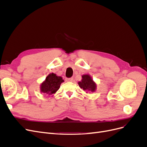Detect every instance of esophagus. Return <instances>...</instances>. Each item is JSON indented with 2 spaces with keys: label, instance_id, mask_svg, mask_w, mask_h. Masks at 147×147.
<instances>
[{
  "label": "esophagus",
  "instance_id": "esophagus-1",
  "mask_svg": "<svg viewBox=\"0 0 147 147\" xmlns=\"http://www.w3.org/2000/svg\"><path fill=\"white\" fill-rule=\"evenodd\" d=\"M74 78H66L65 80L66 82H72Z\"/></svg>",
  "mask_w": 147,
  "mask_h": 147
}]
</instances>
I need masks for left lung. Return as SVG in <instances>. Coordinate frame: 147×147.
Segmentation results:
<instances>
[{
    "label": "left lung",
    "instance_id": "1",
    "mask_svg": "<svg viewBox=\"0 0 147 147\" xmlns=\"http://www.w3.org/2000/svg\"><path fill=\"white\" fill-rule=\"evenodd\" d=\"M79 86L84 91H90L91 92L95 91L96 89V84L92 80L91 77L89 75H83L81 82H78Z\"/></svg>",
    "mask_w": 147,
    "mask_h": 147
}]
</instances>
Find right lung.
Wrapping results in <instances>:
<instances>
[{
    "label": "right lung",
    "instance_id": "obj_1",
    "mask_svg": "<svg viewBox=\"0 0 147 147\" xmlns=\"http://www.w3.org/2000/svg\"><path fill=\"white\" fill-rule=\"evenodd\" d=\"M64 80L61 77H57L55 74H49L45 79V81L41 84V92L48 95H52L59 90L61 83Z\"/></svg>",
    "mask_w": 147,
    "mask_h": 147
}]
</instances>
